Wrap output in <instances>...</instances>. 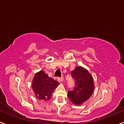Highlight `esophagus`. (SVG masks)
I'll return each instance as SVG.
<instances>
[{
  "label": "esophagus",
  "mask_w": 124,
  "mask_h": 124,
  "mask_svg": "<svg viewBox=\"0 0 124 124\" xmlns=\"http://www.w3.org/2000/svg\"><path fill=\"white\" fill-rule=\"evenodd\" d=\"M57 80H58L59 82H63V77H61V78L59 77V78H57Z\"/></svg>",
  "instance_id": "1"
}]
</instances>
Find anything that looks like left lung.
I'll return each mask as SVG.
<instances>
[{"mask_svg": "<svg viewBox=\"0 0 124 124\" xmlns=\"http://www.w3.org/2000/svg\"><path fill=\"white\" fill-rule=\"evenodd\" d=\"M71 77L74 80V86L69 89L68 96L71 102L80 105L87 101L94 90V82L92 76L86 70L81 67H76L71 71Z\"/></svg>", "mask_w": 124, "mask_h": 124, "instance_id": "1", "label": "left lung"}]
</instances>
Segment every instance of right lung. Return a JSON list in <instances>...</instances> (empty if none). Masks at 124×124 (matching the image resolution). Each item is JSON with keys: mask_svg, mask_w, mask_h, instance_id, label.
<instances>
[{"mask_svg": "<svg viewBox=\"0 0 124 124\" xmlns=\"http://www.w3.org/2000/svg\"><path fill=\"white\" fill-rule=\"evenodd\" d=\"M58 85V82L49 77L44 71H40L34 76L32 86L38 99L48 101L51 98V93Z\"/></svg>", "mask_w": 124, "mask_h": 124, "instance_id": "obj_1", "label": "right lung"}]
</instances>
